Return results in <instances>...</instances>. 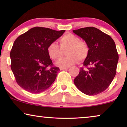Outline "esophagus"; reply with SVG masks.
<instances>
[{"label": "esophagus", "mask_w": 127, "mask_h": 127, "mask_svg": "<svg viewBox=\"0 0 127 127\" xmlns=\"http://www.w3.org/2000/svg\"><path fill=\"white\" fill-rule=\"evenodd\" d=\"M69 68V67H60V70H67V69H68Z\"/></svg>", "instance_id": "esophagus-1"}]
</instances>
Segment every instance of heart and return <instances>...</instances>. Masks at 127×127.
<instances>
[{"instance_id": "1", "label": "heart", "mask_w": 127, "mask_h": 127, "mask_svg": "<svg viewBox=\"0 0 127 127\" xmlns=\"http://www.w3.org/2000/svg\"><path fill=\"white\" fill-rule=\"evenodd\" d=\"M60 46L56 42H51L47 48V54L53 60L60 58L63 50L67 49V57L60 59L57 65L61 67H67L77 63L78 60L83 62L89 54L90 48L86 41L81 40L79 36L68 33L62 36L60 39Z\"/></svg>"}]
</instances>
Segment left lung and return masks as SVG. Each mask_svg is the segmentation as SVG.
Returning a JSON list of instances; mask_svg holds the SVG:
<instances>
[{
  "label": "left lung",
  "instance_id": "1",
  "mask_svg": "<svg viewBox=\"0 0 127 127\" xmlns=\"http://www.w3.org/2000/svg\"><path fill=\"white\" fill-rule=\"evenodd\" d=\"M73 32L84 40L90 48L89 54L74 83L88 95L103 92L115 77L119 61L115 43L112 37L94 27L83 28ZM90 66V67H88Z\"/></svg>",
  "mask_w": 127,
  "mask_h": 127
}]
</instances>
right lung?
Instances as JSON below:
<instances>
[{
  "label": "right lung",
  "mask_w": 127,
  "mask_h": 127,
  "mask_svg": "<svg viewBox=\"0 0 127 127\" xmlns=\"http://www.w3.org/2000/svg\"><path fill=\"white\" fill-rule=\"evenodd\" d=\"M65 31L34 27L15 39L10 54L11 69L17 84L24 90L40 93L55 81L60 68L53 66L47 48Z\"/></svg>",
  "instance_id": "obj_1"
}]
</instances>
